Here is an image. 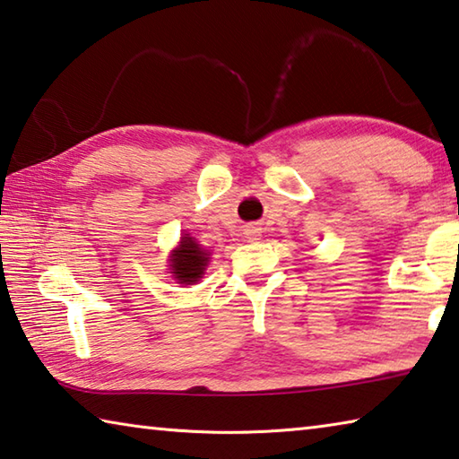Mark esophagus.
<instances>
[{
	"instance_id": "34e87169",
	"label": "esophagus",
	"mask_w": 459,
	"mask_h": 459,
	"mask_svg": "<svg viewBox=\"0 0 459 459\" xmlns=\"http://www.w3.org/2000/svg\"><path fill=\"white\" fill-rule=\"evenodd\" d=\"M258 236H260V230L258 228H247L246 230V238L247 239H258Z\"/></svg>"
}]
</instances>
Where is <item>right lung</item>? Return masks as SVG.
Returning <instances> with one entry per match:
<instances>
[{
    "mask_svg": "<svg viewBox=\"0 0 459 459\" xmlns=\"http://www.w3.org/2000/svg\"><path fill=\"white\" fill-rule=\"evenodd\" d=\"M207 264V252L201 250L195 239L189 236L181 238V244L171 255V274L179 280L181 284L197 282L204 274Z\"/></svg>",
    "mask_w": 459,
    "mask_h": 459,
    "instance_id": "add662e5",
    "label": "right lung"
}]
</instances>
